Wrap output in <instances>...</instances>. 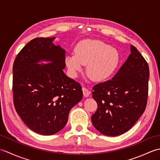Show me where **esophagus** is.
<instances>
[{
  "label": "esophagus",
  "mask_w": 160,
  "mask_h": 160,
  "mask_svg": "<svg viewBox=\"0 0 160 160\" xmlns=\"http://www.w3.org/2000/svg\"><path fill=\"white\" fill-rule=\"evenodd\" d=\"M82 91H83V95L84 97H89V94L91 93L90 91L88 90V89L85 87H83L82 88Z\"/></svg>",
  "instance_id": "34e87169"
}]
</instances>
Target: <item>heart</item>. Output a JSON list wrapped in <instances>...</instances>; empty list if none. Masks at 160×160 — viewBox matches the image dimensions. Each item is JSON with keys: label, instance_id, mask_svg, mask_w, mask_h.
Wrapping results in <instances>:
<instances>
[{"label": "heart", "instance_id": "1", "mask_svg": "<svg viewBox=\"0 0 160 160\" xmlns=\"http://www.w3.org/2000/svg\"><path fill=\"white\" fill-rule=\"evenodd\" d=\"M120 62L118 51L98 40H82L75 48V54L71 53L65 58L71 76L76 77L83 65L87 64V76L95 81H102L111 76Z\"/></svg>", "mask_w": 160, "mask_h": 160}]
</instances>
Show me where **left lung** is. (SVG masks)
<instances>
[{
	"label": "left lung",
	"mask_w": 160,
	"mask_h": 160,
	"mask_svg": "<svg viewBox=\"0 0 160 160\" xmlns=\"http://www.w3.org/2000/svg\"><path fill=\"white\" fill-rule=\"evenodd\" d=\"M111 80L93 87L98 108L91 116L97 130L107 136L128 131L145 111L148 91L149 67L136 47Z\"/></svg>",
	"instance_id": "1"
}]
</instances>
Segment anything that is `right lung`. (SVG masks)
Returning a JSON list of instances; mask_svg holds the SVG:
<instances>
[{
  "label": "right lung",
  "instance_id": "right-lung-1",
  "mask_svg": "<svg viewBox=\"0 0 160 160\" xmlns=\"http://www.w3.org/2000/svg\"><path fill=\"white\" fill-rule=\"evenodd\" d=\"M55 38H36L18 53L13 66L15 109L28 127L50 135L66 125L71 108L82 99L80 84L63 72L65 51ZM40 60L52 63L37 64Z\"/></svg>",
  "mask_w": 160,
  "mask_h": 160
}]
</instances>
